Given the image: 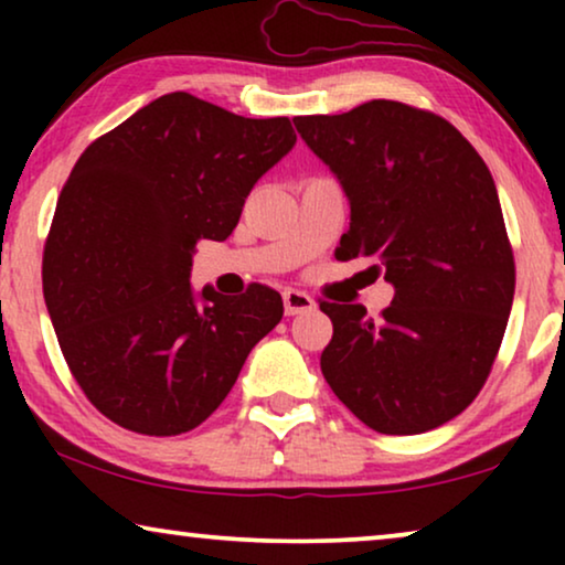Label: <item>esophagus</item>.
I'll return each mask as SVG.
<instances>
[{"label":"esophagus","instance_id":"1","mask_svg":"<svg viewBox=\"0 0 565 565\" xmlns=\"http://www.w3.org/2000/svg\"><path fill=\"white\" fill-rule=\"evenodd\" d=\"M282 303H285V313H288V316H298V313L313 311V308H316L313 298L308 296V292L296 290V288H288L282 292Z\"/></svg>","mask_w":565,"mask_h":565}]
</instances>
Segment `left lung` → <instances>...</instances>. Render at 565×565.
<instances>
[{"label": "left lung", "mask_w": 565, "mask_h": 565, "mask_svg": "<svg viewBox=\"0 0 565 565\" xmlns=\"http://www.w3.org/2000/svg\"><path fill=\"white\" fill-rule=\"evenodd\" d=\"M292 122L350 203L334 257H375L393 285L381 319L321 303L334 323L323 377L381 435L455 419L489 377L514 300L489 167L450 122L393 99Z\"/></svg>", "instance_id": "left-lung-1"}]
</instances>
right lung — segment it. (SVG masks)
I'll use <instances>...</instances> for the list:
<instances>
[{"label": "right lung", "instance_id": "1", "mask_svg": "<svg viewBox=\"0 0 565 565\" xmlns=\"http://www.w3.org/2000/svg\"><path fill=\"white\" fill-rule=\"evenodd\" d=\"M292 146L288 118L172 92L76 161L45 242L43 296L76 383L107 419L157 437L195 429L280 323L273 288L195 292L190 273L200 238H228Z\"/></svg>", "mask_w": 565, "mask_h": 565}]
</instances>
